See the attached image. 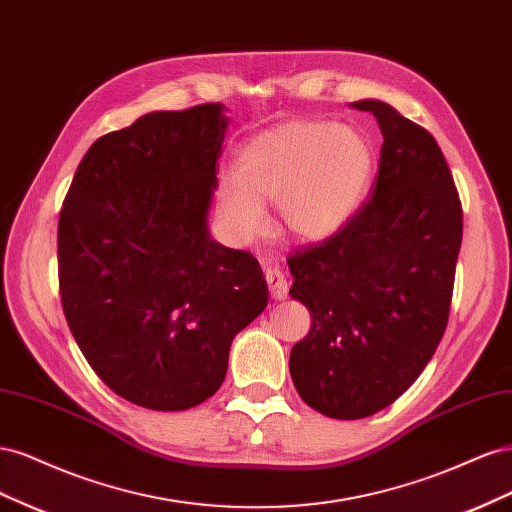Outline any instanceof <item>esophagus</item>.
Masks as SVG:
<instances>
[{
	"label": "esophagus",
	"mask_w": 512,
	"mask_h": 512,
	"mask_svg": "<svg viewBox=\"0 0 512 512\" xmlns=\"http://www.w3.org/2000/svg\"><path fill=\"white\" fill-rule=\"evenodd\" d=\"M265 280L269 284V292L273 299H286L288 297V282L286 275L282 273L280 267H269L265 271Z\"/></svg>",
	"instance_id": "34e87169"
}]
</instances>
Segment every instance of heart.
<instances>
[{
	"label": "heart",
	"instance_id": "1",
	"mask_svg": "<svg viewBox=\"0 0 512 512\" xmlns=\"http://www.w3.org/2000/svg\"><path fill=\"white\" fill-rule=\"evenodd\" d=\"M374 173V149L354 128L327 119L288 121L247 141L237 173L218 183L226 222L241 237L267 226V200L301 241L327 239L361 207Z\"/></svg>",
	"mask_w": 512,
	"mask_h": 512
}]
</instances>
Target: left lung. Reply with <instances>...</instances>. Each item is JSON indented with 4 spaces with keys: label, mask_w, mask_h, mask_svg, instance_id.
Wrapping results in <instances>:
<instances>
[{
    "label": "left lung",
    "mask_w": 512,
    "mask_h": 512,
    "mask_svg": "<svg viewBox=\"0 0 512 512\" xmlns=\"http://www.w3.org/2000/svg\"><path fill=\"white\" fill-rule=\"evenodd\" d=\"M352 106L384 136L376 188L335 235L288 258L290 297L312 314L290 352L294 389L342 421L391 406L421 376L446 331L463 235L436 138L380 100Z\"/></svg>",
    "instance_id": "1"
}]
</instances>
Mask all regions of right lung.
I'll return each mask as SVG.
<instances>
[{"label":"right lung","mask_w":512,"mask_h":512,"mask_svg":"<svg viewBox=\"0 0 512 512\" xmlns=\"http://www.w3.org/2000/svg\"><path fill=\"white\" fill-rule=\"evenodd\" d=\"M226 128L222 104H198L100 136L59 213L68 327L108 389L149 410L218 391L232 339L269 301L258 260L209 235Z\"/></svg>","instance_id":"1"}]
</instances>
